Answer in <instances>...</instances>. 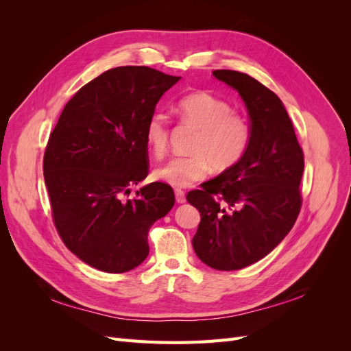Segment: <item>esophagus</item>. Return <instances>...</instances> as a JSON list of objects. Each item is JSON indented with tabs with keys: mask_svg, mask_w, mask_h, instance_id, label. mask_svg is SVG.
Returning <instances> with one entry per match:
<instances>
[{
	"mask_svg": "<svg viewBox=\"0 0 351 351\" xmlns=\"http://www.w3.org/2000/svg\"><path fill=\"white\" fill-rule=\"evenodd\" d=\"M176 200H177V204H184L186 202V195H184V192L183 190H180V189H176Z\"/></svg>",
	"mask_w": 351,
	"mask_h": 351,
	"instance_id": "esophagus-1",
	"label": "esophagus"
}]
</instances>
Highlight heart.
<instances>
[{
  "label": "heart",
  "mask_w": 351,
  "mask_h": 351,
  "mask_svg": "<svg viewBox=\"0 0 351 351\" xmlns=\"http://www.w3.org/2000/svg\"><path fill=\"white\" fill-rule=\"evenodd\" d=\"M183 124L196 130L190 145L192 155L173 158L155 169V178L173 187H190L205 178L210 168L218 173L234 168L252 142V127L246 117L232 112L231 104L204 90L190 92L174 105ZM145 141L154 156L161 158L168 147V125L162 114L146 123Z\"/></svg>",
  "instance_id": "b5f03b06"
}]
</instances>
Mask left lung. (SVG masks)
<instances>
[{
  "instance_id": "1",
  "label": "left lung",
  "mask_w": 351,
  "mask_h": 351,
  "mask_svg": "<svg viewBox=\"0 0 351 351\" xmlns=\"http://www.w3.org/2000/svg\"><path fill=\"white\" fill-rule=\"evenodd\" d=\"M246 105L252 142L241 161L187 193L200 212L192 240L197 258L236 271L271 253L293 228L302 206L303 151L281 99L249 74L212 71Z\"/></svg>"
}]
</instances>
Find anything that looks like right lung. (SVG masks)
I'll return each instance as SVG.
<instances>
[{
  "instance_id": "right-lung-1",
  "label": "right lung",
  "mask_w": 351,
  "mask_h": 351,
  "mask_svg": "<svg viewBox=\"0 0 351 351\" xmlns=\"http://www.w3.org/2000/svg\"><path fill=\"white\" fill-rule=\"evenodd\" d=\"M180 79L145 66L107 70L67 102L49 136L44 178L52 218L66 246L92 268L139 267L149 254L147 231L174 206L165 183L125 196L147 176L146 123Z\"/></svg>"
}]
</instances>
